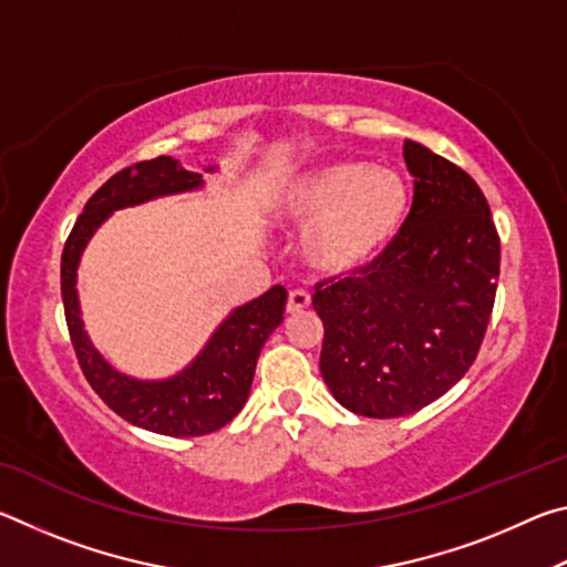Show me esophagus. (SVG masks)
<instances>
[{"label": "esophagus", "instance_id": "34e87169", "mask_svg": "<svg viewBox=\"0 0 567 567\" xmlns=\"http://www.w3.org/2000/svg\"><path fill=\"white\" fill-rule=\"evenodd\" d=\"M310 305H312L310 292H305V290H292L290 297H287V312H290V315H300Z\"/></svg>", "mask_w": 567, "mask_h": 567}]
</instances>
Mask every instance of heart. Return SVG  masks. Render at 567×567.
Instances as JSON below:
<instances>
[{
  "mask_svg": "<svg viewBox=\"0 0 567 567\" xmlns=\"http://www.w3.org/2000/svg\"><path fill=\"white\" fill-rule=\"evenodd\" d=\"M280 215L302 229V255L324 275H354L385 255L412 213L402 172L368 159H334L295 177Z\"/></svg>",
  "mask_w": 567,
  "mask_h": 567,
  "instance_id": "obj_1",
  "label": "heart"
}]
</instances>
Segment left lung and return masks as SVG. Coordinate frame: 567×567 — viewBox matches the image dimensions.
Listing matches in <instances>:
<instances>
[{
  "label": "left lung",
  "instance_id": "8db88e82",
  "mask_svg": "<svg viewBox=\"0 0 567 567\" xmlns=\"http://www.w3.org/2000/svg\"><path fill=\"white\" fill-rule=\"evenodd\" d=\"M412 213L385 255L315 287L320 372L342 408L402 417L455 385L491 322L501 237L477 182L420 142H405Z\"/></svg>",
  "mask_w": 567,
  "mask_h": 567
}]
</instances>
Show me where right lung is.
<instances>
[{
    "label": "right lung",
    "instance_id": "right-lung-1",
    "mask_svg": "<svg viewBox=\"0 0 567 567\" xmlns=\"http://www.w3.org/2000/svg\"><path fill=\"white\" fill-rule=\"evenodd\" d=\"M213 169L207 167L205 172ZM203 185L199 172L185 169L167 155L124 167L87 199L62 249L64 318L84 378L120 417L169 437L215 433L245 408L262 344L282 322L287 290L275 285L257 300L229 312V318L207 340L205 350L177 375L167 380H134L114 370L84 332L74 287L76 267L92 235L114 209L192 192Z\"/></svg>",
    "mask_w": 567,
    "mask_h": 567
}]
</instances>
